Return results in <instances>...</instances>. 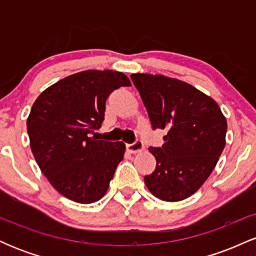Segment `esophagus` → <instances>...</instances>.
<instances>
[{"instance_id": "1", "label": "esophagus", "mask_w": 256, "mask_h": 256, "mask_svg": "<svg viewBox=\"0 0 256 256\" xmlns=\"http://www.w3.org/2000/svg\"><path fill=\"white\" fill-rule=\"evenodd\" d=\"M143 149H144V146H143L142 140H136V142L132 143V144L126 146V150L131 152V154H137V152H143Z\"/></svg>"}]
</instances>
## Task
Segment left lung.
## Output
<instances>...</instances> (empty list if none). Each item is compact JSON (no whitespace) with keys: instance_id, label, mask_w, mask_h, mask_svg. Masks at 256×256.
Masks as SVG:
<instances>
[{"instance_id":"1","label":"left lung","mask_w":256,"mask_h":256,"mask_svg":"<svg viewBox=\"0 0 256 256\" xmlns=\"http://www.w3.org/2000/svg\"><path fill=\"white\" fill-rule=\"evenodd\" d=\"M152 128L166 130L162 146L149 148L156 160L144 183L155 198L177 202L207 180L226 144L228 122L210 96L162 74L132 73Z\"/></svg>"}]
</instances>
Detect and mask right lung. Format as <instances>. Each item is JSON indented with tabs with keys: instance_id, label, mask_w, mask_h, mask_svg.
<instances>
[{
	"instance_id": "right-lung-1",
	"label": "right lung",
	"mask_w": 256,
	"mask_h": 256,
	"mask_svg": "<svg viewBox=\"0 0 256 256\" xmlns=\"http://www.w3.org/2000/svg\"><path fill=\"white\" fill-rule=\"evenodd\" d=\"M122 72L88 70L64 77L38 96L28 118L34 160L56 192L78 204L107 192L125 143L90 137L104 119L112 91L130 86Z\"/></svg>"
}]
</instances>
